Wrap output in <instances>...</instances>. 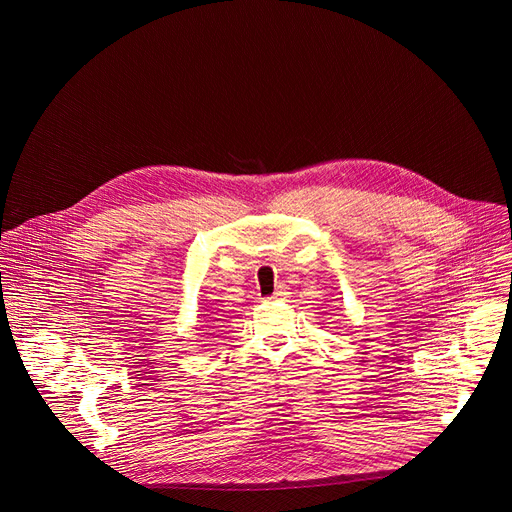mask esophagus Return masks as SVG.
<instances>
[{"instance_id":"34e87169","label":"esophagus","mask_w":512,"mask_h":512,"mask_svg":"<svg viewBox=\"0 0 512 512\" xmlns=\"http://www.w3.org/2000/svg\"><path fill=\"white\" fill-rule=\"evenodd\" d=\"M286 297H288V288L280 284V286L276 288V292H274V294H272V297H270V301H284Z\"/></svg>"}]
</instances>
